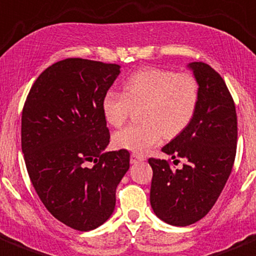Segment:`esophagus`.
Returning <instances> with one entry per match:
<instances>
[{
  "label": "esophagus",
  "instance_id": "obj_1",
  "mask_svg": "<svg viewBox=\"0 0 256 256\" xmlns=\"http://www.w3.org/2000/svg\"><path fill=\"white\" fill-rule=\"evenodd\" d=\"M141 161H144L142 158L135 155V154H131V156H130V162L131 164H138V162H141Z\"/></svg>",
  "mask_w": 256,
  "mask_h": 256
}]
</instances>
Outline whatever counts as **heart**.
I'll list each match as a JSON object with an SVG mask.
<instances>
[{
	"label": "heart",
	"instance_id": "b5f03b06",
	"mask_svg": "<svg viewBox=\"0 0 256 256\" xmlns=\"http://www.w3.org/2000/svg\"><path fill=\"white\" fill-rule=\"evenodd\" d=\"M200 101L196 78L188 72L148 68L126 78L124 92L108 90L102 98L108 124L120 128L134 108H140V125H131L114 135V145L142 155L161 142L175 138L194 120Z\"/></svg>",
	"mask_w": 256,
	"mask_h": 256
}]
</instances>
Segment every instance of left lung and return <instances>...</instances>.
I'll return each instance as SVG.
<instances>
[{
  "label": "left lung",
  "instance_id": "1",
  "mask_svg": "<svg viewBox=\"0 0 256 256\" xmlns=\"http://www.w3.org/2000/svg\"><path fill=\"white\" fill-rule=\"evenodd\" d=\"M188 68L200 86L196 115L161 148L171 158H185V164L172 168L168 160L148 158L151 208L161 220L175 226L194 224L212 210L236 155V110L226 84L204 62H191Z\"/></svg>",
  "mask_w": 256,
  "mask_h": 256
}]
</instances>
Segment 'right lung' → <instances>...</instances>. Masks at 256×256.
I'll return each mask as SVG.
<instances>
[{"mask_svg": "<svg viewBox=\"0 0 256 256\" xmlns=\"http://www.w3.org/2000/svg\"><path fill=\"white\" fill-rule=\"evenodd\" d=\"M118 74L116 64L62 60L37 78L22 110L21 146L32 185L58 222L80 232L111 216L116 188L130 168L128 150L104 152L110 132L101 105Z\"/></svg>", "mask_w": 256, "mask_h": 256, "instance_id": "right-lung-1", "label": "right lung"}]
</instances>
